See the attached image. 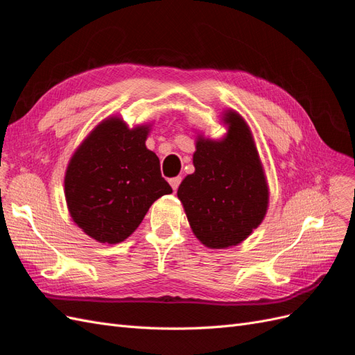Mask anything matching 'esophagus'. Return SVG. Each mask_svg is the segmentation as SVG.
<instances>
[{
	"mask_svg": "<svg viewBox=\"0 0 355 355\" xmlns=\"http://www.w3.org/2000/svg\"><path fill=\"white\" fill-rule=\"evenodd\" d=\"M170 185H171V188H173V191H176L178 188H179V185H180V182H182V178L180 176H178V178H171L170 180Z\"/></svg>",
	"mask_w": 355,
	"mask_h": 355,
	"instance_id": "34e87169",
	"label": "esophagus"
}]
</instances>
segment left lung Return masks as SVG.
I'll return each instance as SVG.
<instances>
[{
  "mask_svg": "<svg viewBox=\"0 0 355 355\" xmlns=\"http://www.w3.org/2000/svg\"><path fill=\"white\" fill-rule=\"evenodd\" d=\"M228 133L220 141L197 137L196 171L178 189L196 237L210 249L244 241L262 223L270 192L249 125L230 110Z\"/></svg>",
  "mask_w": 355,
  "mask_h": 355,
  "instance_id": "left-lung-1",
  "label": "left lung"
}]
</instances>
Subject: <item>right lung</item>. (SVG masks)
<instances>
[{"label":"right lung","instance_id":"add662e5","mask_svg":"<svg viewBox=\"0 0 355 355\" xmlns=\"http://www.w3.org/2000/svg\"><path fill=\"white\" fill-rule=\"evenodd\" d=\"M149 125L128 128L103 120L69 159L65 197L72 220L99 243L116 244L135 232L151 204L171 188L159 159L145 145Z\"/></svg>","mask_w":355,"mask_h":355}]
</instances>
